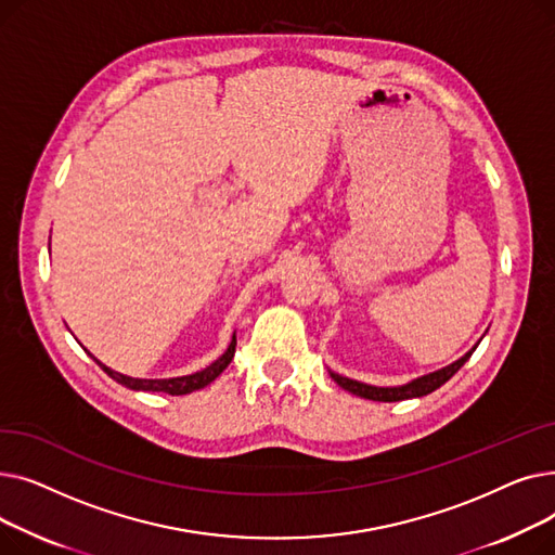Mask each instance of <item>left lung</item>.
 <instances>
[{"label":"left lung","instance_id":"8db88e82","mask_svg":"<svg viewBox=\"0 0 555 555\" xmlns=\"http://www.w3.org/2000/svg\"><path fill=\"white\" fill-rule=\"evenodd\" d=\"M479 341H481V339H479ZM479 341H477L463 358H459L456 362H452V364H448V366H443V369H439V371H431V373H425V375H421V377H414L412 383L398 385V387H373V385H366V383L351 380V377H344V375H339V373H335V371H331V369H328V373H331V377H333V380H335L341 389H346L348 393H353V396L366 398V400L398 402V400H410V398H423V396H427V393L439 389L441 385H446V383L450 380V377H452L465 362H468V358L475 353V348L479 346Z\"/></svg>","mask_w":555,"mask_h":555}]
</instances>
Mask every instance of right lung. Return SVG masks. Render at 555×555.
<instances>
[{"label": "right lung", "mask_w": 555, "mask_h": 555, "mask_svg": "<svg viewBox=\"0 0 555 555\" xmlns=\"http://www.w3.org/2000/svg\"><path fill=\"white\" fill-rule=\"evenodd\" d=\"M233 353H236V333L231 335V341L227 346V351L214 360L207 369L202 371H195L191 375H178V377H132V375H124L119 371H112L109 366H105L103 362H99L92 353V358L96 360V364L112 377V380H116L119 385L132 389V391H157V393H168V396H184V393H191V391H197V389H204L207 385H211L216 377L229 366V362L233 360Z\"/></svg>", "instance_id": "obj_1"}]
</instances>
